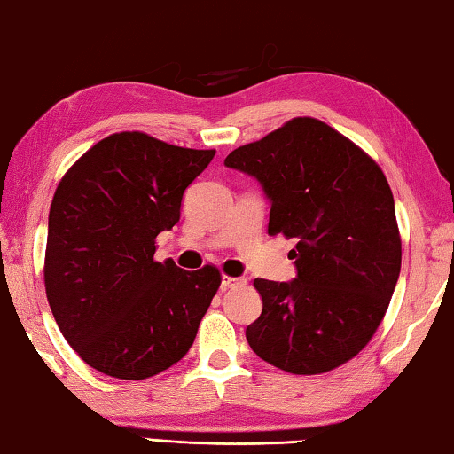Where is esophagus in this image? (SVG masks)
<instances>
[{
	"label": "esophagus",
	"mask_w": 454,
	"mask_h": 454,
	"mask_svg": "<svg viewBox=\"0 0 454 454\" xmlns=\"http://www.w3.org/2000/svg\"><path fill=\"white\" fill-rule=\"evenodd\" d=\"M242 283V278H234V277H228V275H224L222 277V289H232L234 285H240Z\"/></svg>",
	"instance_id": "esophagus-1"
}]
</instances>
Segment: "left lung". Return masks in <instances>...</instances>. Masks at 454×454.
<instances>
[{
    "mask_svg": "<svg viewBox=\"0 0 454 454\" xmlns=\"http://www.w3.org/2000/svg\"><path fill=\"white\" fill-rule=\"evenodd\" d=\"M270 200L269 234L293 239L297 278H254L262 313L247 327L254 354L297 376L340 368L376 333L400 277L394 196L380 165L319 119H291L234 149Z\"/></svg>",
    "mask_w": 454,
    "mask_h": 454,
    "instance_id": "left-lung-1",
    "label": "left lung"
}]
</instances>
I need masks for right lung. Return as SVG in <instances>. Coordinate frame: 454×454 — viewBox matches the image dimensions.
<instances>
[{"label": "right lung", "mask_w": 454, "mask_h": 454, "mask_svg": "<svg viewBox=\"0 0 454 454\" xmlns=\"http://www.w3.org/2000/svg\"><path fill=\"white\" fill-rule=\"evenodd\" d=\"M214 149L113 133L60 179L48 215L44 285L64 340L90 368L145 380L188 354L220 270L157 262L155 239L179 222L188 185Z\"/></svg>", "instance_id": "1"}]
</instances>
